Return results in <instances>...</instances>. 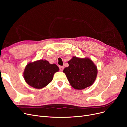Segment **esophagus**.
I'll list each match as a JSON object with an SVG mask.
<instances>
[{
    "label": "esophagus",
    "mask_w": 127,
    "mask_h": 127,
    "mask_svg": "<svg viewBox=\"0 0 127 127\" xmlns=\"http://www.w3.org/2000/svg\"><path fill=\"white\" fill-rule=\"evenodd\" d=\"M64 68V67L63 66H59V68H60V70L61 71H63Z\"/></svg>",
    "instance_id": "obj_1"
}]
</instances>
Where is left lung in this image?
Returning <instances> with one entry per match:
<instances>
[{
  "label": "left lung",
  "mask_w": 127,
  "mask_h": 127,
  "mask_svg": "<svg viewBox=\"0 0 127 127\" xmlns=\"http://www.w3.org/2000/svg\"><path fill=\"white\" fill-rule=\"evenodd\" d=\"M68 63L69 66L65 67L63 72L74 89H84L93 84L96 78L97 69L92 60L74 57Z\"/></svg>",
  "instance_id": "left-lung-1"
}]
</instances>
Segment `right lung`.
Here are the masks:
<instances>
[{
  "mask_svg": "<svg viewBox=\"0 0 127 127\" xmlns=\"http://www.w3.org/2000/svg\"><path fill=\"white\" fill-rule=\"evenodd\" d=\"M59 70L56 64L41 60L27 64L23 76L27 84L36 89H41L51 82L54 73Z\"/></svg>",
  "mask_w": 127,
  "mask_h": 127,
  "instance_id": "obj_1",
  "label": "right lung"
}]
</instances>
